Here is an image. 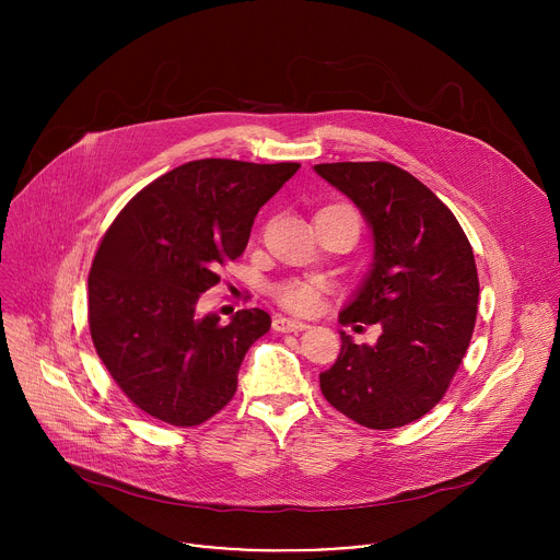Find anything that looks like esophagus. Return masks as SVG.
Listing matches in <instances>:
<instances>
[{"label": "esophagus", "mask_w": 560, "mask_h": 560, "mask_svg": "<svg viewBox=\"0 0 560 560\" xmlns=\"http://www.w3.org/2000/svg\"><path fill=\"white\" fill-rule=\"evenodd\" d=\"M272 328L277 332H301V330H307L305 324L294 322V318H288V316H275L272 318Z\"/></svg>", "instance_id": "obj_1"}]
</instances>
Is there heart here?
Returning a JSON list of instances; mask_svg holds the SVG:
<instances>
[{
  "mask_svg": "<svg viewBox=\"0 0 560 560\" xmlns=\"http://www.w3.org/2000/svg\"><path fill=\"white\" fill-rule=\"evenodd\" d=\"M275 296L285 310L296 312V314H307L314 310V305L318 301V290L310 281H290V283L279 285Z\"/></svg>",
  "mask_w": 560,
  "mask_h": 560,
  "instance_id": "obj_1",
  "label": "heart"
}]
</instances>
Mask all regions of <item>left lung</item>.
<instances>
[{"mask_svg": "<svg viewBox=\"0 0 560 560\" xmlns=\"http://www.w3.org/2000/svg\"><path fill=\"white\" fill-rule=\"evenodd\" d=\"M314 173L354 201L374 242L370 272L339 324L381 326L374 346L341 332L339 359L318 383L359 425H408L441 401L469 346L478 303L471 246L452 210L398 166L341 162Z\"/></svg>", "mask_w": 560, "mask_h": 560, "instance_id": "obj_1", "label": "left lung"}]
</instances>
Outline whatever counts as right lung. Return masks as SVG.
<instances>
[{
  "mask_svg": "<svg viewBox=\"0 0 560 560\" xmlns=\"http://www.w3.org/2000/svg\"><path fill=\"white\" fill-rule=\"evenodd\" d=\"M299 164L197 159L137 192L102 238L89 277L95 350L130 401L152 419L192 428L228 406L270 314L228 324L199 314L219 266L242 257L259 208Z\"/></svg>",
  "mask_w": 560,
  "mask_h": 560,
  "instance_id": "1",
  "label": "right lung"
}]
</instances>
